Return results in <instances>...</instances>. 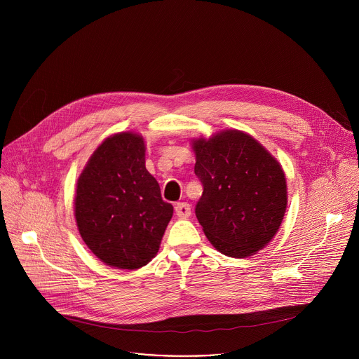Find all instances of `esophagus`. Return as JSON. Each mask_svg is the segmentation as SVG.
<instances>
[{"label":"esophagus","instance_id":"esophagus-1","mask_svg":"<svg viewBox=\"0 0 359 359\" xmlns=\"http://www.w3.org/2000/svg\"><path fill=\"white\" fill-rule=\"evenodd\" d=\"M175 210H176V215L177 217L180 219H187L191 213V209H190V204L186 203V201H182V203H177L175 206Z\"/></svg>","mask_w":359,"mask_h":359}]
</instances>
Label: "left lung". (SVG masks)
<instances>
[{
    "label": "left lung",
    "mask_w": 359,
    "mask_h": 359,
    "mask_svg": "<svg viewBox=\"0 0 359 359\" xmlns=\"http://www.w3.org/2000/svg\"><path fill=\"white\" fill-rule=\"evenodd\" d=\"M194 173L203 184L196 217L216 250L244 259L264 248L287 208L281 165L250 135L223 130L194 139Z\"/></svg>",
    "instance_id": "left-lung-1"
}]
</instances>
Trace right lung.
Here are the masks:
<instances>
[{
	"mask_svg": "<svg viewBox=\"0 0 359 359\" xmlns=\"http://www.w3.org/2000/svg\"><path fill=\"white\" fill-rule=\"evenodd\" d=\"M173 206L144 166V140L132 132L102 142L76 183L75 219L89 250L121 270L146 266L159 251Z\"/></svg>",
	"mask_w": 359,
	"mask_h": 359,
	"instance_id": "obj_1",
	"label": "right lung"
}]
</instances>
